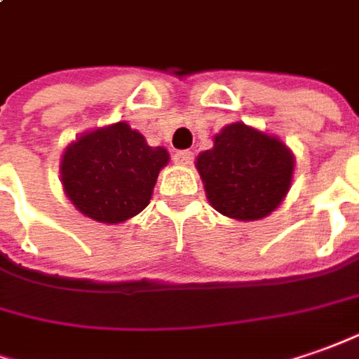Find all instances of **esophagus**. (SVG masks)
Segmentation results:
<instances>
[{
	"label": "esophagus",
	"mask_w": 359,
	"mask_h": 359,
	"mask_svg": "<svg viewBox=\"0 0 359 359\" xmlns=\"http://www.w3.org/2000/svg\"><path fill=\"white\" fill-rule=\"evenodd\" d=\"M172 159H175V163H177V165L187 167V165H190V163H192V159H194V153H192V151H177Z\"/></svg>",
	"instance_id": "1"
}]
</instances>
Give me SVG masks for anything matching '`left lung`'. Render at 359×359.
Segmentation results:
<instances>
[{"mask_svg":"<svg viewBox=\"0 0 359 359\" xmlns=\"http://www.w3.org/2000/svg\"><path fill=\"white\" fill-rule=\"evenodd\" d=\"M196 169L214 210L251 222L269 216L287 196L294 157L279 137L236 121L200 153Z\"/></svg>","mask_w":359,"mask_h":359,"instance_id":"8db88e82","label":"left lung"}]
</instances>
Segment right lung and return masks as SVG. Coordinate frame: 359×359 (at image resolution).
Wrapping results in <instances>:
<instances>
[{
	"instance_id": "right-lung-1",
	"label": "right lung",
	"mask_w": 359,
	"mask_h": 359,
	"mask_svg": "<svg viewBox=\"0 0 359 359\" xmlns=\"http://www.w3.org/2000/svg\"><path fill=\"white\" fill-rule=\"evenodd\" d=\"M167 163V149L149 147L137 129L118 121L82 133L65 149L60 180L76 210L96 222L119 224L147 206Z\"/></svg>"
}]
</instances>
